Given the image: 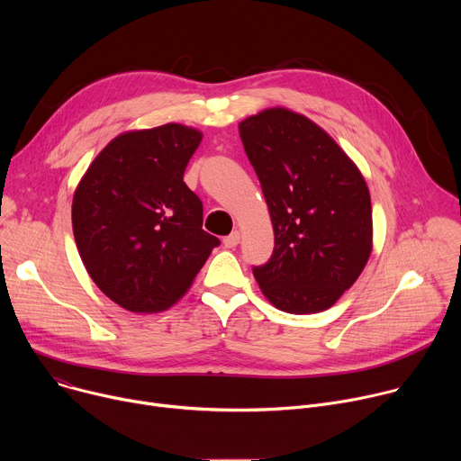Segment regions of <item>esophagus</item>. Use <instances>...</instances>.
<instances>
[{"label": "esophagus", "instance_id": "34e87169", "mask_svg": "<svg viewBox=\"0 0 461 461\" xmlns=\"http://www.w3.org/2000/svg\"><path fill=\"white\" fill-rule=\"evenodd\" d=\"M239 242H240V233L237 230L231 231L228 237H224V246L226 248H235Z\"/></svg>", "mask_w": 461, "mask_h": 461}]
</instances>
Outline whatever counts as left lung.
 Listing matches in <instances>:
<instances>
[{
	"mask_svg": "<svg viewBox=\"0 0 461 461\" xmlns=\"http://www.w3.org/2000/svg\"><path fill=\"white\" fill-rule=\"evenodd\" d=\"M268 204L276 248L255 267L260 292L288 313L336 304L372 251L370 191L352 158L322 127L286 107L239 123Z\"/></svg>",
	"mask_w": 461,
	"mask_h": 461,
	"instance_id": "obj_1",
	"label": "left lung"
}]
</instances>
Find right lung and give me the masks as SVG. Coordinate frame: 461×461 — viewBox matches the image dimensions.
<instances>
[{"instance_id": "add662e5", "label": "right lung", "mask_w": 461, "mask_h": 461, "mask_svg": "<svg viewBox=\"0 0 461 461\" xmlns=\"http://www.w3.org/2000/svg\"><path fill=\"white\" fill-rule=\"evenodd\" d=\"M201 140L182 123L125 131L77 185L73 233L84 267L129 312L173 306L221 244L203 230V203L184 182Z\"/></svg>"}]
</instances>
